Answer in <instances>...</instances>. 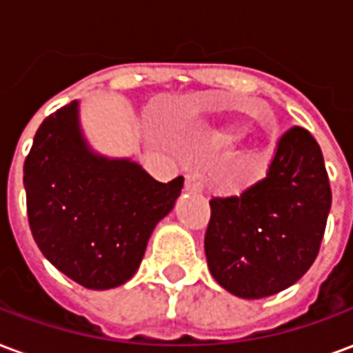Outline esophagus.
Segmentation results:
<instances>
[{
	"label": "esophagus",
	"instance_id": "1",
	"mask_svg": "<svg viewBox=\"0 0 353 353\" xmlns=\"http://www.w3.org/2000/svg\"><path fill=\"white\" fill-rule=\"evenodd\" d=\"M206 187V179L202 174H187L185 176V191L189 192H202Z\"/></svg>",
	"mask_w": 353,
	"mask_h": 353
}]
</instances>
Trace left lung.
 I'll list each match as a JSON object with an SVG mask.
<instances>
[{"mask_svg": "<svg viewBox=\"0 0 353 353\" xmlns=\"http://www.w3.org/2000/svg\"><path fill=\"white\" fill-rule=\"evenodd\" d=\"M204 250L217 283L263 299L301 280L316 261L331 210L318 141L303 126L283 132L266 176L238 196L210 200Z\"/></svg>", "mask_w": 353, "mask_h": 353, "instance_id": "1", "label": "left lung"}]
</instances>
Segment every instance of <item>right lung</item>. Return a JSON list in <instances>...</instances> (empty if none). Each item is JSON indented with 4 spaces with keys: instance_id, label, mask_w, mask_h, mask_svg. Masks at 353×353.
<instances>
[{
    "instance_id": "obj_1",
    "label": "right lung",
    "mask_w": 353,
    "mask_h": 353,
    "mask_svg": "<svg viewBox=\"0 0 353 353\" xmlns=\"http://www.w3.org/2000/svg\"><path fill=\"white\" fill-rule=\"evenodd\" d=\"M181 187V176L161 183L136 162L94 154L79 130L77 101L43 121L24 161L35 244L87 289L130 280L154 225L174 208Z\"/></svg>"
}]
</instances>
